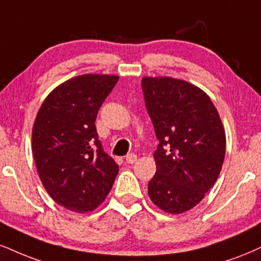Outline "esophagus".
I'll return each mask as SVG.
<instances>
[{
  "label": "esophagus",
  "mask_w": 261,
  "mask_h": 261,
  "mask_svg": "<svg viewBox=\"0 0 261 261\" xmlns=\"http://www.w3.org/2000/svg\"><path fill=\"white\" fill-rule=\"evenodd\" d=\"M137 160H138V156L136 153H129V155L125 156V162H127L128 165H133V163H136Z\"/></svg>",
  "instance_id": "1"
}]
</instances>
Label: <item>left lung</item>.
<instances>
[{
	"label": "left lung",
	"instance_id": "left-lung-1",
	"mask_svg": "<svg viewBox=\"0 0 261 261\" xmlns=\"http://www.w3.org/2000/svg\"><path fill=\"white\" fill-rule=\"evenodd\" d=\"M141 88L160 141L149 197L167 213H184L219 176L226 149L220 116L211 98L184 80L143 77Z\"/></svg>",
	"mask_w": 261,
	"mask_h": 261
}]
</instances>
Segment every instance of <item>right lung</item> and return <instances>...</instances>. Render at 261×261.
Returning a JSON list of instances; mask_svg holds the SVG:
<instances>
[{
  "label": "right lung",
  "instance_id": "right-lung-1",
  "mask_svg": "<svg viewBox=\"0 0 261 261\" xmlns=\"http://www.w3.org/2000/svg\"><path fill=\"white\" fill-rule=\"evenodd\" d=\"M118 76L87 73L54 88L32 128V153L46 191L76 213L104 202L118 166L102 150L95 128L99 109Z\"/></svg>",
  "mask_w": 261,
  "mask_h": 261
}]
</instances>
